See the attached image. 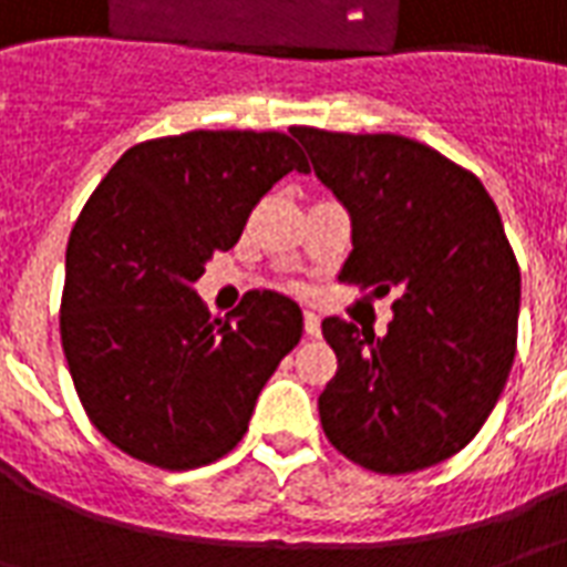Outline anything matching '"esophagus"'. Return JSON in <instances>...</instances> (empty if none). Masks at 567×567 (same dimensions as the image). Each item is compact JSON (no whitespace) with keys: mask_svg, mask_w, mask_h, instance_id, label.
Returning <instances> with one entry per match:
<instances>
[{"mask_svg":"<svg viewBox=\"0 0 567 567\" xmlns=\"http://www.w3.org/2000/svg\"><path fill=\"white\" fill-rule=\"evenodd\" d=\"M303 331H307V337H319L321 333V319L316 312H307V316H303Z\"/></svg>","mask_w":567,"mask_h":567,"instance_id":"obj_1","label":"esophagus"}]
</instances>
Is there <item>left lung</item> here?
<instances>
[{
    "label": "left lung",
    "instance_id": "obj_1",
    "mask_svg": "<svg viewBox=\"0 0 567 567\" xmlns=\"http://www.w3.org/2000/svg\"><path fill=\"white\" fill-rule=\"evenodd\" d=\"M319 182L352 221L340 282L398 291L385 337L324 319L337 377L324 434L377 474H413L464 450L516 355L519 267L483 182L394 133L300 127Z\"/></svg>",
    "mask_w": 567,
    "mask_h": 567
}]
</instances>
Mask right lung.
<instances>
[{
	"mask_svg": "<svg viewBox=\"0 0 567 567\" xmlns=\"http://www.w3.org/2000/svg\"><path fill=\"white\" fill-rule=\"evenodd\" d=\"M291 136L194 130L133 145L72 227L60 303L69 373L96 431L140 462L190 471L227 455L300 343L291 297L248 291L212 319L194 291L258 199L309 169Z\"/></svg>",
	"mask_w": 567,
	"mask_h": 567,
	"instance_id": "add662e5",
	"label": "right lung"
}]
</instances>
